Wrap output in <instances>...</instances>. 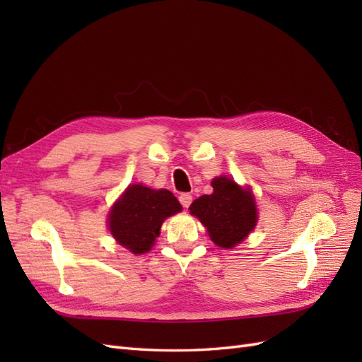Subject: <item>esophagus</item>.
I'll return each mask as SVG.
<instances>
[{
  "label": "esophagus",
  "instance_id": "obj_1",
  "mask_svg": "<svg viewBox=\"0 0 362 362\" xmlns=\"http://www.w3.org/2000/svg\"><path fill=\"white\" fill-rule=\"evenodd\" d=\"M192 201H193V198H192L190 193H182V194L180 196V202H181V205H182L184 208H189L190 204H192Z\"/></svg>",
  "mask_w": 362,
  "mask_h": 362
}]
</instances>
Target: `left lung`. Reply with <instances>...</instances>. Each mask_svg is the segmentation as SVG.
I'll return each mask as SVG.
<instances>
[{
	"label": "left lung",
	"instance_id": "left-lung-1",
	"mask_svg": "<svg viewBox=\"0 0 362 362\" xmlns=\"http://www.w3.org/2000/svg\"><path fill=\"white\" fill-rule=\"evenodd\" d=\"M211 185L214 192L193 201L189 210L202 222L217 246L231 249L255 228V201L231 178H214Z\"/></svg>",
	"mask_w": 362,
	"mask_h": 362
}]
</instances>
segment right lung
I'll return each mask as SVG.
<instances>
[{
    "label": "right lung",
    "instance_id": "right-lung-1",
    "mask_svg": "<svg viewBox=\"0 0 362 362\" xmlns=\"http://www.w3.org/2000/svg\"><path fill=\"white\" fill-rule=\"evenodd\" d=\"M181 210L172 192L133 184L112 208L108 228L119 245L133 254H145L154 246L164 218Z\"/></svg>",
    "mask_w": 362,
    "mask_h": 362
}]
</instances>
